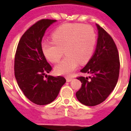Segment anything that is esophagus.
I'll return each mask as SVG.
<instances>
[{"label":"esophagus","instance_id":"obj_1","mask_svg":"<svg viewBox=\"0 0 131 131\" xmlns=\"http://www.w3.org/2000/svg\"><path fill=\"white\" fill-rule=\"evenodd\" d=\"M66 80H67V82H70L71 81H72V80H73V78H71V77H67L66 78Z\"/></svg>","mask_w":131,"mask_h":131}]
</instances>
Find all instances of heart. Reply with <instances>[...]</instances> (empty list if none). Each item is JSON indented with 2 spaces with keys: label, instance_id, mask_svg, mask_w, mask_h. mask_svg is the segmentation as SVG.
Instances as JSON below:
<instances>
[{
  "label": "heart",
  "instance_id": "obj_1",
  "mask_svg": "<svg viewBox=\"0 0 131 131\" xmlns=\"http://www.w3.org/2000/svg\"><path fill=\"white\" fill-rule=\"evenodd\" d=\"M51 38L52 41H42V51L49 61L56 63L64 50L67 56L55 67L56 73L64 75L72 73L80 63H87L93 54L96 42L93 28L79 23L62 24L52 32Z\"/></svg>",
  "mask_w": 131,
  "mask_h": 131
}]
</instances>
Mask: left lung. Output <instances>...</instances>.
<instances>
[{
    "instance_id": "8db88e82",
    "label": "left lung",
    "mask_w": 131,
    "mask_h": 131,
    "mask_svg": "<svg viewBox=\"0 0 131 131\" xmlns=\"http://www.w3.org/2000/svg\"><path fill=\"white\" fill-rule=\"evenodd\" d=\"M96 26L99 37L95 52L81 70L91 76L77 78L82 84L76 97L87 106L97 105L108 97L116 87L120 73L119 53L114 39L99 24Z\"/></svg>"
}]
</instances>
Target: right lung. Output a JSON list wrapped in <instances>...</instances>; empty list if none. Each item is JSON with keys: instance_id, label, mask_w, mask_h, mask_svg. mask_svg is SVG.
<instances>
[{"instance_id": "add662e5", "label": "right lung", "mask_w": 131, "mask_h": 131, "mask_svg": "<svg viewBox=\"0 0 131 131\" xmlns=\"http://www.w3.org/2000/svg\"><path fill=\"white\" fill-rule=\"evenodd\" d=\"M56 21L43 19L37 21L21 36L15 52L14 73L17 84L26 98L39 105L53 101L66 82L62 76L45 75L52 67L42 51V39L46 29Z\"/></svg>"}]
</instances>
